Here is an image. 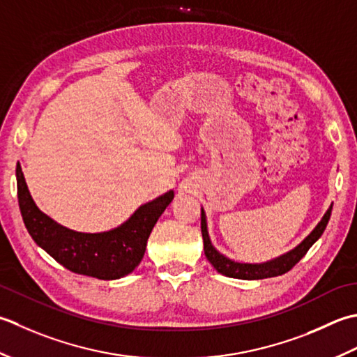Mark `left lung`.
I'll return each instance as SVG.
<instances>
[{
    "instance_id": "1",
    "label": "left lung",
    "mask_w": 357,
    "mask_h": 357,
    "mask_svg": "<svg viewBox=\"0 0 357 357\" xmlns=\"http://www.w3.org/2000/svg\"><path fill=\"white\" fill-rule=\"evenodd\" d=\"M331 209H333V205L324 214L322 220L317 223V227L312 229L294 250L282 254V256L275 257L270 261H264V264H240V261H234L228 259L227 256H223V254L217 251L213 246V243H211V238L208 234L206 214L202 208V236H203L205 256L209 260V264L213 265L220 274L227 275V278L242 279V280H259V279H268V278H275V275H282L288 273L291 268H293L297 261L307 254V251L311 248V246L321 238L331 217Z\"/></svg>"
}]
</instances>
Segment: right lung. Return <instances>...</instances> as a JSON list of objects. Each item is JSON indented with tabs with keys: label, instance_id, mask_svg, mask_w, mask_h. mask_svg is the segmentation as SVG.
Segmentation results:
<instances>
[{
	"label": "right lung",
	"instance_id": "obj_1",
	"mask_svg": "<svg viewBox=\"0 0 357 357\" xmlns=\"http://www.w3.org/2000/svg\"><path fill=\"white\" fill-rule=\"evenodd\" d=\"M20 211L35 243L69 271L101 280H115L132 273L140 264L152 228L174 199L168 191L144 203L120 227L105 232H78L41 213L29 192L17 165Z\"/></svg>",
	"mask_w": 357,
	"mask_h": 357
}]
</instances>
